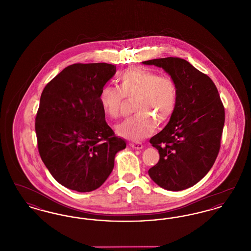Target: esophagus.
Instances as JSON below:
<instances>
[{"label":"esophagus","instance_id":"obj_1","mask_svg":"<svg viewBox=\"0 0 251 251\" xmlns=\"http://www.w3.org/2000/svg\"><path fill=\"white\" fill-rule=\"evenodd\" d=\"M131 146V148L135 149V150H141L143 149V145L139 142H135V143H130L129 144Z\"/></svg>","mask_w":251,"mask_h":251}]
</instances>
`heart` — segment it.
Segmentation results:
<instances>
[{
  "label": "heart",
  "mask_w": 251,
  "mask_h": 251,
  "mask_svg": "<svg viewBox=\"0 0 251 251\" xmlns=\"http://www.w3.org/2000/svg\"><path fill=\"white\" fill-rule=\"evenodd\" d=\"M119 87L104 85L100 92V102L104 114L116 119L120 116L125 98H135V115L116 126L117 133L126 139L140 141L158 126L163 125L175 112L178 86L169 76L143 68H132L119 77Z\"/></svg>",
  "instance_id": "1"
}]
</instances>
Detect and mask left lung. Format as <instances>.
I'll use <instances>...</instances> for the list:
<instances>
[{"mask_svg": "<svg viewBox=\"0 0 251 251\" xmlns=\"http://www.w3.org/2000/svg\"><path fill=\"white\" fill-rule=\"evenodd\" d=\"M143 64L163 68L176 82L179 92L169 122L150 140L160 159L149 169V175L164 189L184 190L199 182L215 164L225 109L212 79L186 60L167 57Z\"/></svg>", "mask_w": 251, "mask_h": 251, "instance_id": "1", "label": "left lung"}]
</instances>
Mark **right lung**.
Here are the masks:
<instances>
[{"mask_svg":"<svg viewBox=\"0 0 251 251\" xmlns=\"http://www.w3.org/2000/svg\"><path fill=\"white\" fill-rule=\"evenodd\" d=\"M107 63L73 64L47 84L36 117L38 152L51 176L77 192L99 188L126 148L105 121L100 92L115 75Z\"/></svg>","mask_w":251,"mask_h":251,"instance_id":"add662e5","label":"right lung"}]
</instances>
